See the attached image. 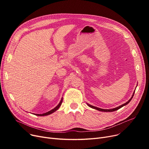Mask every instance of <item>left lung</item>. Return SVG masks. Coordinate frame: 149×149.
I'll use <instances>...</instances> for the list:
<instances>
[{
	"label": "left lung",
	"mask_w": 149,
	"mask_h": 149,
	"mask_svg": "<svg viewBox=\"0 0 149 149\" xmlns=\"http://www.w3.org/2000/svg\"><path fill=\"white\" fill-rule=\"evenodd\" d=\"M135 90L134 91V93H133V95H132V97L130 98V100H128V101H127L126 103H125L124 104H122V105H121V106H118V107H117L113 108V109H101V108H99V107H95V106H92V105H91V104H88V103H87V104H88V106H89L90 107H91V108H92V109H96V110L99 111H101V112H113V111H117V110H118V109H120V108H121L122 107H123V106H124L127 105V104L130 102V101H131V100L132 99L133 97H134V93H135Z\"/></svg>",
	"instance_id": "left-lung-1"
}]
</instances>
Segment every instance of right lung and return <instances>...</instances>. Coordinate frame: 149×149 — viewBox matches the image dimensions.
<instances>
[{"mask_svg": "<svg viewBox=\"0 0 149 149\" xmlns=\"http://www.w3.org/2000/svg\"><path fill=\"white\" fill-rule=\"evenodd\" d=\"M62 101H63V97L61 98V100H60V101L59 104H58L56 107L54 108L53 109H52V110L49 111L48 112H46V113H42V114H34H34L36 115H37V116H46V115H50V114H51V113L55 112L57 111L58 110V109L60 108V107L61 103H62Z\"/></svg>", "mask_w": 149, "mask_h": 149, "instance_id": "obj_1", "label": "right lung"}]
</instances>
